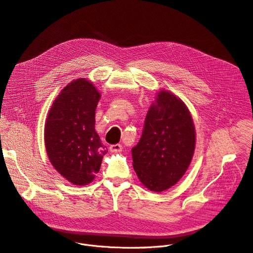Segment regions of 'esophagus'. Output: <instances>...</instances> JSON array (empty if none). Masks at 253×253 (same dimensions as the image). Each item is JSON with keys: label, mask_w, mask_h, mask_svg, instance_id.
<instances>
[{"label": "esophagus", "mask_w": 253, "mask_h": 253, "mask_svg": "<svg viewBox=\"0 0 253 253\" xmlns=\"http://www.w3.org/2000/svg\"><path fill=\"white\" fill-rule=\"evenodd\" d=\"M122 149H123V147H122L121 144H115V145H111V146L109 147V150H110L111 152H113V153L121 152Z\"/></svg>", "instance_id": "34e87169"}]
</instances>
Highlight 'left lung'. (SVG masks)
<instances>
[{
    "instance_id": "left-lung-1",
    "label": "left lung",
    "mask_w": 253,
    "mask_h": 253,
    "mask_svg": "<svg viewBox=\"0 0 253 253\" xmlns=\"http://www.w3.org/2000/svg\"><path fill=\"white\" fill-rule=\"evenodd\" d=\"M196 132L185 103L163 89L146 115L142 136L132 148L133 168L148 190L162 192L175 185L188 169Z\"/></svg>"
}]
</instances>
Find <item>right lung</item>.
Instances as JSON below:
<instances>
[{
    "instance_id": "right-lung-1",
    "label": "right lung",
    "mask_w": 253,
    "mask_h": 253,
    "mask_svg": "<svg viewBox=\"0 0 253 253\" xmlns=\"http://www.w3.org/2000/svg\"><path fill=\"white\" fill-rule=\"evenodd\" d=\"M101 98L92 82H70L54 100L45 123V147L53 167L72 184L91 183L108 152L95 130Z\"/></svg>"
}]
</instances>
